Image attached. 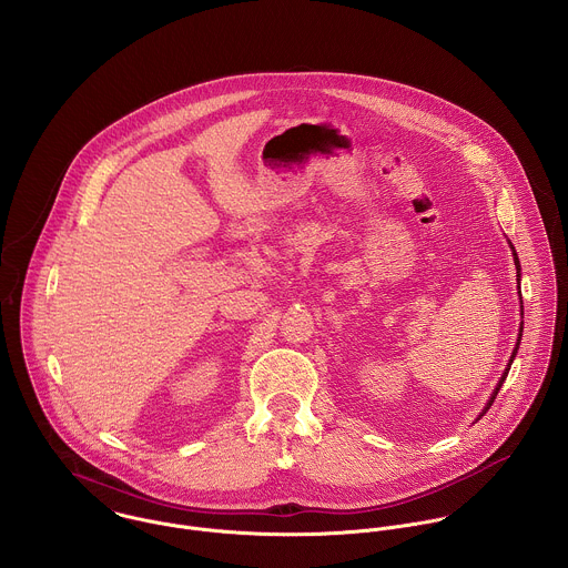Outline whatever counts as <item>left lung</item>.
<instances>
[{
    "mask_svg": "<svg viewBox=\"0 0 568 568\" xmlns=\"http://www.w3.org/2000/svg\"><path fill=\"white\" fill-rule=\"evenodd\" d=\"M514 248V246H511ZM514 262H516V273H518V277H520V262H518V255H516V251H514ZM520 288V286H518ZM520 336H523V324H520V334H518V343H516V347H514V352H511V358H509V365H507V369H505V374H503V378L498 381V385H496V389H494V394H491V398H489V403H487L486 408H484V413H486L487 408L491 406L494 403V398H496V394H498V389H500V385L505 383V376H507V372H509V367H511V361H514V356H516V349H518V345H520ZM481 413V415H484Z\"/></svg>",
    "mask_w": 568,
    "mask_h": 568,
    "instance_id": "obj_1",
    "label": "left lung"
}]
</instances>
